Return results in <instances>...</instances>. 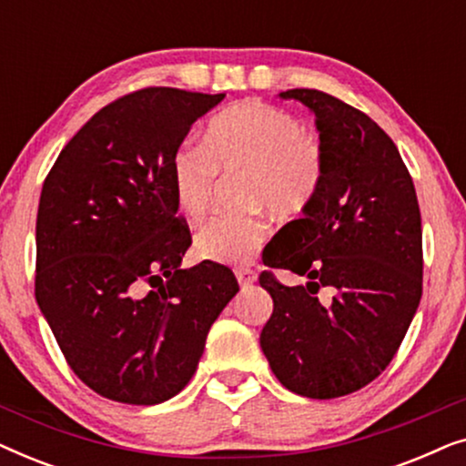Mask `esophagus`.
<instances>
[{"label":"esophagus","mask_w":466,"mask_h":466,"mask_svg":"<svg viewBox=\"0 0 466 466\" xmlns=\"http://www.w3.org/2000/svg\"><path fill=\"white\" fill-rule=\"evenodd\" d=\"M235 276H238V282L241 289H248V286H252L254 282H257V273L250 269H238L235 271Z\"/></svg>","instance_id":"1"}]
</instances>
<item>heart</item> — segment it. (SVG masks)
Returning <instances> with one entry per match:
<instances>
[{"mask_svg": "<svg viewBox=\"0 0 466 466\" xmlns=\"http://www.w3.org/2000/svg\"><path fill=\"white\" fill-rule=\"evenodd\" d=\"M244 171L246 206L271 209L279 218L303 214L320 193L324 150L301 120L263 101H241L212 116L201 148L184 146L171 158L176 206L199 222L214 206L218 176ZM269 238L263 214L225 216L201 228L195 254L222 265H246Z\"/></svg>", "mask_w": 466, "mask_h": 466, "instance_id": "1", "label": "heart"}]
</instances>
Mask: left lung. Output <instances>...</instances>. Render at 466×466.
Masks as SVG:
<instances>
[{
	"instance_id": "left-lung-1",
	"label": "left lung",
	"mask_w": 466,
	"mask_h": 466,
	"mask_svg": "<svg viewBox=\"0 0 466 466\" xmlns=\"http://www.w3.org/2000/svg\"><path fill=\"white\" fill-rule=\"evenodd\" d=\"M316 114L320 193L282 227L263 263L308 278L258 282L273 299L260 348L279 384L337 399L378 378L397 354L422 297V218L397 146L365 112L316 88H290ZM328 295L322 296L321 290Z\"/></svg>"
}]
</instances>
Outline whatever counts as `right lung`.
<instances>
[{
	"instance_id": "add662e5",
	"label": "right lung",
	"mask_w": 466,
	"mask_h": 466,
	"mask_svg": "<svg viewBox=\"0 0 466 466\" xmlns=\"http://www.w3.org/2000/svg\"><path fill=\"white\" fill-rule=\"evenodd\" d=\"M225 99L148 86L95 114L44 180L35 301L72 371L101 397L157 405L188 384L239 286L225 265L180 269L190 231L171 158Z\"/></svg>"
}]
</instances>
